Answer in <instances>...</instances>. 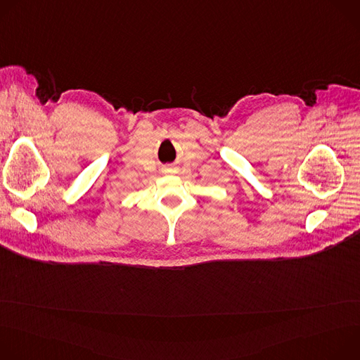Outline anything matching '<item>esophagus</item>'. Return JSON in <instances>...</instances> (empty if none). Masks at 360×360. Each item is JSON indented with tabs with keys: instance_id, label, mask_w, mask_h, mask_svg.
<instances>
[{
	"instance_id": "esophagus-1",
	"label": "esophagus",
	"mask_w": 360,
	"mask_h": 360,
	"mask_svg": "<svg viewBox=\"0 0 360 360\" xmlns=\"http://www.w3.org/2000/svg\"><path fill=\"white\" fill-rule=\"evenodd\" d=\"M168 171H169V172H171V169H168Z\"/></svg>"
}]
</instances>
